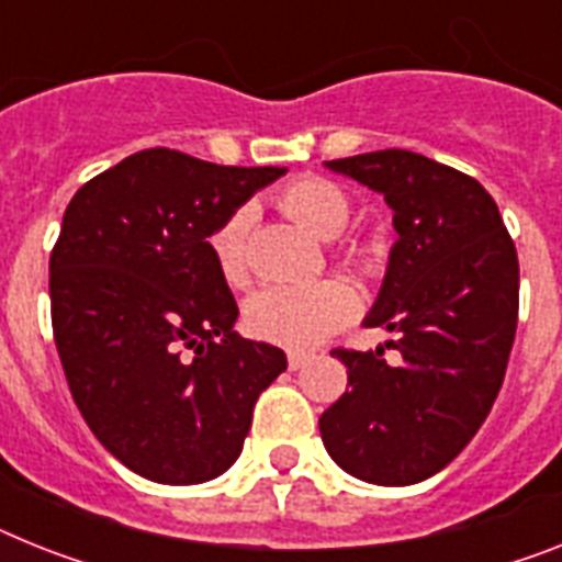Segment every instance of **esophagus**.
I'll return each instance as SVG.
<instances>
[{
  "instance_id": "34e87169",
  "label": "esophagus",
  "mask_w": 562,
  "mask_h": 562,
  "mask_svg": "<svg viewBox=\"0 0 562 562\" xmlns=\"http://www.w3.org/2000/svg\"><path fill=\"white\" fill-rule=\"evenodd\" d=\"M307 361H310L307 353H290V356H286V364H290V370H301L304 364H307Z\"/></svg>"
}]
</instances>
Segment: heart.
Listing matches in <instances>:
<instances>
[{"label": "heart", "mask_w": 562, "mask_h": 562, "mask_svg": "<svg viewBox=\"0 0 562 562\" xmlns=\"http://www.w3.org/2000/svg\"><path fill=\"white\" fill-rule=\"evenodd\" d=\"M278 203L292 221H299L315 238L333 240L345 232L350 221L347 194L322 178L295 180L278 194ZM252 206L235 209L212 235V255L217 270L229 286H244L249 281L247 235L252 226ZM356 299L338 281H304V284L263 286L247 301L244 318L252 336L290 347L310 350L341 327L353 315Z\"/></svg>", "instance_id": "1"}]
</instances>
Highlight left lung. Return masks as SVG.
I'll return each instance as SVG.
<instances>
[{
	"mask_svg": "<svg viewBox=\"0 0 562 562\" xmlns=\"http://www.w3.org/2000/svg\"><path fill=\"white\" fill-rule=\"evenodd\" d=\"M393 209L396 244L364 315L397 361L336 350L345 396L318 419L341 471L373 485L439 474L488 416L517 330L520 263L499 209L474 178L405 148L324 164Z\"/></svg>",
	"mask_w": 562,
	"mask_h": 562,
	"instance_id": "8db88e82",
	"label": "left lung"
}]
</instances>
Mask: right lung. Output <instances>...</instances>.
<instances>
[{"instance_id":"add662e5","label":"right lung","mask_w":562,"mask_h":562,"mask_svg":"<svg viewBox=\"0 0 562 562\" xmlns=\"http://www.w3.org/2000/svg\"><path fill=\"white\" fill-rule=\"evenodd\" d=\"M146 148L88 180L50 252V322L82 419L111 457L164 485L240 457L284 350L235 333L238 304L209 238L284 178Z\"/></svg>"}]
</instances>
